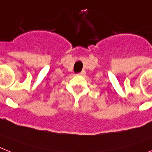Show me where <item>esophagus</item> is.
Returning <instances> with one entry per match:
<instances>
[{"instance_id":"obj_1","label":"esophagus","mask_w":152,"mask_h":152,"mask_svg":"<svg viewBox=\"0 0 152 152\" xmlns=\"http://www.w3.org/2000/svg\"><path fill=\"white\" fill-rule=\"evenodd\" d=\"M85 71H81V72H80V73H79V75H85Z\"/></svg>"}]
</instances>
